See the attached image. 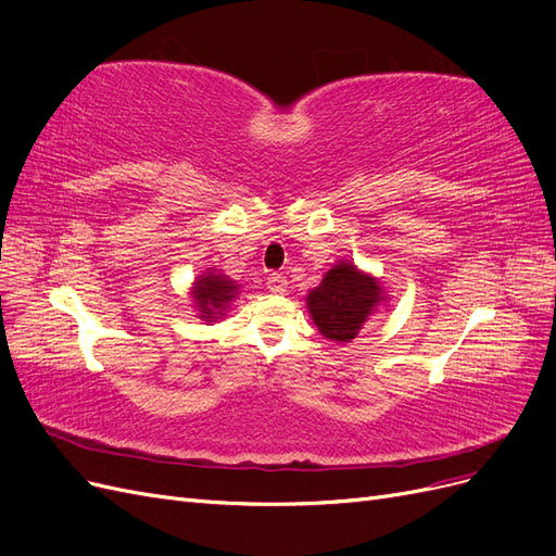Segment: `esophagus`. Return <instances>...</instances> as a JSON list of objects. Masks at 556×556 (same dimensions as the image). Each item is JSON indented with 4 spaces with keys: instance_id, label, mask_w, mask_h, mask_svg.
<instances>
[{
    "instance_id": "obj_1",
    "label": "esophagus",
    "mask_w": 556,
    "mask_h": 556,
    "mask_svg": "<svg viewBox=\"0 0 556 556\" xmlns=\"http://www.w3.org/2000/svg\"><path fill=\"white\" fill-rule=\"evenodd\" d=\"M266 288H268V292H274V294H285V292H288V278L280 276V274H271L266 278Z\"/></svg>"
}]
</instances>
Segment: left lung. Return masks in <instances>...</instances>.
I'll return each instance as SVG.
<instances>
[{"instance_id": "8db88e82", "label": "left lung", "mask_w": 556, "mask_h": 556, "mask_svg": "<svg viewBox=\"0 0 556 556\" xmlns=\"http://www.w3.org/2000/svg\"><path fill=\"white\" fill-rule=\"evenodd\" d=\"M387 304L380 278L362 271L352 260L331 264L323 282L306 294V308L317 331L329 341L350 343Z\"/></svg>"}]
</instances>
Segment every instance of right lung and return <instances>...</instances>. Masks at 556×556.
I'll return each mask as SVG.
<instances>
[{"label": "right lung", "mask_w": 556, "mask_h": 556, "mask_svg": "<svg viewBox=\"0 0 556 556\" xmlns=\"http://www.w3.org/2000/svg\"><path fill=\"white\" fill-rule=\"evenodd\" d=\"M239 292H241V285L237 280L225 276L220 268L208 266L206 271H201L194 278L190 288L197 317L204 319L206 325L217 323V319L225 317L229 304L239 296Z\"/></svg>", "instance_id": "add662e5"}]
</instances>
